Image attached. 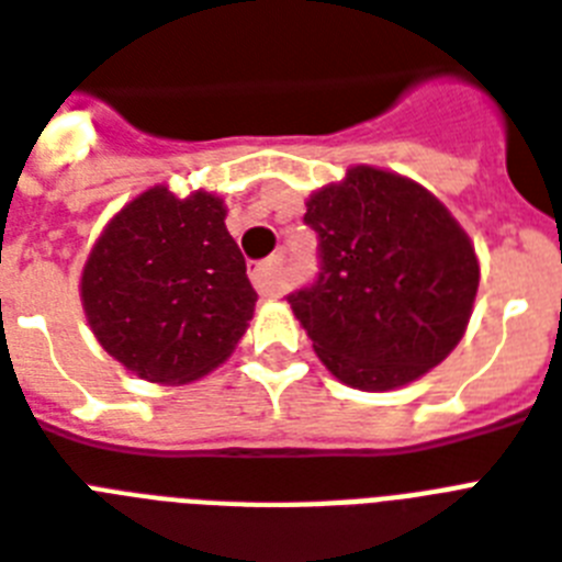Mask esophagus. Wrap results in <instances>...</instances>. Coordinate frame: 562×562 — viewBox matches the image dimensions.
<instances>
[{"label":"esophagus","mask_w":562,"mask_h":562,"mask_svg":"<svg viewBox=\"0 0 562 562\" xmlns=\"http://www.w3.org/2000/svg\"><path fill=\"white\" fill-rule=\"evenodd\" d=\"M250 282L265 297H277L282 289V256H271V259L256 265L254 271H250Z\"/></svg>","instance_id":"esophagus-1"}]
</instances>
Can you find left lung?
Returning <instances> with one entry per match:
<instances>
[{"label": "left lung", "instance_id": "8db88e82", "mask_svg": "<svg viewBox=\"0 0 562 562\" xmlns=\"http://www.w3.org/2000/svg\"><path fill=\"white\" fill-rule=\"evenodd\" d=\"M303 221L315 229L321 271L289 303L335 379L391 391L454 350L479 291V259L435 194L356 166L308 198Z\"/></svg>", "mask_w": 562, "mask_h": 562}]
</instances>
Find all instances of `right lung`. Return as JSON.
Returning a JSON list of instances; mask_svg holds the SVG:
<instances>
[{"instance_id":"obj_1","label":"right lung","mask_w":562,"mask_h":562,"mask_svg":"<svg viewBox=\"0 0 562 562\" xmlns=\"http://www.w3.org/2000/svg\"><path fill=\"white\" fill-rule=\"evenodd\" d=\"M224 201L154 187L127 203L83 265L81 300L99 344L139 379L183 384L236 350L254 317L245 256Z\"/></svg>"}]
</instances>
